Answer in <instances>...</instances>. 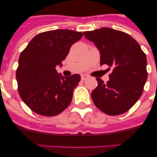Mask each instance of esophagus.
Masks as SVG:
<instances>
[{"instance_id":"esophagus-1","label":"esophagus","mask_w":157,"mask_h":157,"mask_svg":"<svg viewBox=\"0 0 157 157\" xmlns=\"http://www.w3.org/2000/svg\"><path fill=\"white\" fill-rule=\"evenodd\" d=\"M88 77L89 76H87V75H81V80H82V81H85V80H86Z\"/></svg>"}]
</instances>
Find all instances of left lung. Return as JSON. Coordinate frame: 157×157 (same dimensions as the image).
Returning a JSON list of instances; mask_svg holds the SVG:
<instances>
[{
	"label": "left lung",
	"mask_w": 157,
	"mask_h": 157,
	"mask_svg": "<svg viewBox=\"0 0 157 157\" xmlns=\"http://www.w3.org/2000/svg\"><path fill=\"white\" fill-rule=\"evenodd\" d=\"M84 35L99 50L101 65L112 69L107 83L96 78L98 86L92 91V100L107 115L123 114L143 94L147 78L146 54L134 38L121 31L102 28Z\"/></svg>",
	"instance_id": "1"
}]
</instances>
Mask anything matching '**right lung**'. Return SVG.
<instances>
[{"mask_svg": "<svg viewBox=\"0 0 157 157\" xmlns=\"http://www.w3.org/2000/svg\"><path fill=\"white\" fill-rule=\"evenodd\" d=\"M83 33L58 29L39 33L21 52L16 70L21 98L33 112L54 117L63 112L72 99L81 76L63 77L58 74L70 48L81 39Z\"/></svg>", "mask_w": 157, "mask_h": 157, "instance_id": "1", "label": "right lung"}]
</instances>
